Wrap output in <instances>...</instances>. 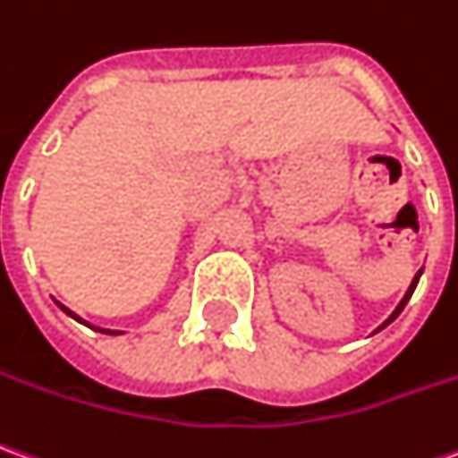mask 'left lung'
<instances>
[{
	"instance_id": "obj_1",
	"label": "left lung",
	"mask_w": 458,
	"mask_h": 458,
	"mask_svg": "<svg viewBox=\"0 0 458 458\" xmlns=\"http://www.w3.org/2000/svg\"><path fill=\"white\" fill-rule=\"evenodd\" d=\"M419 277H421V270H419V273L414 275V280H411V284H409L407 295L402 297V302H399V305H396V310H394V312H392V315H389V319H386V322H385V325H382V327H377V329H385L386 325H389V322H392V319L399 318V312H402V310H404V305H407V302H409V297H411V293H414V287H417Z\"/></svg>"
}]
</instances>
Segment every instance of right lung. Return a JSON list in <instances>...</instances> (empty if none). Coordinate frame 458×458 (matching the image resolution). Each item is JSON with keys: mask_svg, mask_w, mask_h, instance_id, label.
<instances>
[{"mask_svg": "<svg viewBox=\"0 0 458 458\" xmlns=\"http://www.w3.org/2000/svg\"><path fill=\"white\" fill-rule=\"evenodd\" d=\"M56 305H59V302H56ZM59 307H62L66 315H72L73 319H79V318H76V315H73L72 310H69V307H64V305H59ZM79 322H84V319H79ZM84 325H86V322H84ZM89 327H91V325H89ZM94 329H98V332H108V335H118V332H111V329H101V327H94Z\"/></svg>", "mask_w": 458, "mask_h": 458, "instance_id": "obj_1", "label": "right lung"}]
</instances>
